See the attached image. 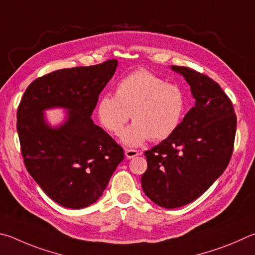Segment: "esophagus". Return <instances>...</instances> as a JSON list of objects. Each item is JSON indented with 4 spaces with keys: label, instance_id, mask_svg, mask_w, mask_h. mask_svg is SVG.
<instances>
[{
    "label": "esophagus",
    "instance_id": "1",
    "mask_svg": "<svg viewBox=\"0 0 255 255\" xmlns=\"http://www.w3.org/2000/svg\"><path fill=\"white\" fill-rule=\"evenodd\" d=\"M125 155H126L127 158H133V157L140 155V151L135 149H126L125 150Z\"/></svg>",
    "mask_w": 255,
    "mask_h": 255
}]
</instances>
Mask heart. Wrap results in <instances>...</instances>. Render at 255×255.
Segmentation results:
<instances>
[{"label":"heart","instance_id":"obj_1","mask_svg":"<svg viewBox=\"0 0 255 255\" xmlns=\"http://www.w3.org/2000/svg\"><path fill=\"white\" fill-rule=\"evenodd\" d=\"M186 96L178 86L170 85L147 69H137L122 78L116 95L105 94L97 104V116L103 127L120 135L128 146L146 140L161 141L177 130L186 112Z\"/></svg>","mask_w":255,"mask_h":255}]
</instances>
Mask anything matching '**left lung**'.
<instances>
[{
    "instance_id": "obj_1",
    "label": "left lung",
    "mask_w": 255,
    "mask_h": 255,
    "mask_svg": "<svg viewBox=\"0 0 255 255\" xmlns=\"http://www.w3.org/2000/svg\"><path fill=\"white\" fill-rule=\"evenodd\" d=\"M191 86L195 106L172 136L145 151L146 196L165 208L188 204L223 174L233 154L237 115L231 99L210 77L172 66Z\"/></svg>"
}]
</instances>
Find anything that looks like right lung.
Segmentation results:
<instances>
[{"label":"right lung","mask_w":255,"mask_h":255,"mask_svg":"<svg viewBox=\"0 0 255 255\" xmlns=\"http://www.w3.org/2000/svg\"><path fill=\"white\" fill-rule=\"evenodd\" d=\"M117 66L112 59L48 73L26 88L18 105L16 129L27 172L64 207L95 203L125 157L123 147L90 118ZM53 107L69 109L67 122L58 128H51L43 116Z\"/></svg>","instance_id":"right-lung-1"}]
</instances>
